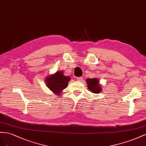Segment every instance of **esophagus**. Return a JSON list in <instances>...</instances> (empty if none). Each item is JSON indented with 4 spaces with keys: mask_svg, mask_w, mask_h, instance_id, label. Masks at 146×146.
<instances>
[{
    "mask_svg": "<svg viewBox=\"0 0 146 146\" xmlns=\"http://www.w3.org/2000/svg\"><path fill=\"white\" fill-rule=\"evenodd\" d=\"M82 77H78L76 78V80L79 81H82Z\"/></svg>",
    "mask_w": 146,
    "mask_h": 146,
    "instance_id": "34e87169",
    "label": "esophagus"
}]
</instances>
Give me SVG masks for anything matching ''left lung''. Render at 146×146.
<instances>
[{
  "label": "left lung",
  "instance_id": "1",
  "mask_svg": "<svg viewBox=\"0 0 146 146\" xmlns=\"http://www.w3.org/2000/svg\"><path fill=\"white\" fill-rule=\"evenodd\" d=\"M88 89L94 94H99L102 91V87L98 78H87L86 80Z\"/></svg>",
  "mask_w": 146,
  "mask_h": 146
}]
</instances>
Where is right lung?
<instances>
[{"label": "right lung", "mask_w": 146, "mask_h": 146, "mask_svg": "<svg viewBox=\"0 0 146 146\" xmlns=\"http://www.w3.org/2000/svg\"><path fill=\"white\" fill-rule=\"evenodd\" d=\"M70 80L69 76H66L64 75L63 70H60L48 76L45 79V82L50 90L58 96H60L62 90L68 86V83Z\"/></svg>", "instance_id": "add662e5"}]
</instances>
